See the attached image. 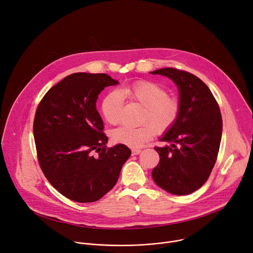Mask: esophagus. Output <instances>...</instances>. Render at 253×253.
<instances>
[{
	"label": "esophagus",
	"mask_w": 253,
	"mask_h": 253,
	"mask_svg": "<svg viewBox=\"0 0 253 253\" xmlns=\"http://www.w3.org/2000/svg\"><path fill=\"white\" fill-rule=\"evenodd\" d=\"M141 153L140 149H132V155H138Z\"/></svg>",
	"instance_id": "esophagus-1"
}]
</instances>
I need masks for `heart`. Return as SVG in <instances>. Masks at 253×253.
Returning a JSON list of instances; mask_svg holds the SVG:
<instances>
[{"mask_svg": "<svg viewBox=\"0 0 253 253\" xmlns=\"http://www.w3.org/2000/svg\"><path fill=\"white\" fill-rule=\"evenodd\" d=\"M123 97L143 107L139 127L122 126L113 130L111 137L115 143L137 148L144 145L155 134L169 130L180 115V102L176 97L169 96L160 85L150 81H137L121 88L118 92L107 94L102 101L101 110L105 120L112 125L120 121Z\"/></svg>", "mask_w": 253, "mask_h": 253, "instance_id": "b5f03b06", "label": "heart"}]
</instances>
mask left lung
<instances>
[{
    "label": "left lung",
    "instance_id": "left-lung-1",
    "mask_svg": "<svg viewBox=\"0 0 253 253\" xmlns=\"http://www.w3.org/2000/svg\"><path fill=\"white\" fill-rule=\"evenodd\" d=\"M151 74L176 84L181 106L178 120L160 138L171 145L155 147L160 161L152 177L165 191L187 195L207 181L217 159L222 135L219 106L207 85L186 71L163 68Z\"/></svg>",
    "mask_w": 253,
    "mask_h": 253
}]
</instances>
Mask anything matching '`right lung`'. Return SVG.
<instances>
[{
    "label": "right lung",
    "mask_w": 253,
    "mask_h": 253,
    "mask_svg": "<svg viewBox=\"0 0 253 253\" xmlns=\"http://www.w3.org/2000/svg\"><path fill=\"white\" fill-rule=\"evenodd\" d=\"M119 82L107 74L74 73L53 86L35 114L33 132L40 167L53 187L81 203L94 202L116 184L131 150L107 148L98 95Z\"/></svg>",
    "instance_id": "add662e5"
}]
</instances>
